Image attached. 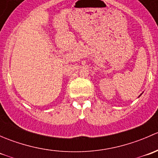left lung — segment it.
Instances as JSON below:
<instances>
[{
  "instance_id": "left-lung-1",
  "label": "left lung",
  "mask_w": 158,
  "mask_h": 158,
  "mask_svg": "<svg viewBox=\"0 0 158 158\" xmlns=\"http://www.w3.org/2000/svg\"><path fill=\"white\" fill-rule=\"evenodd\" d=\"M141 94H142V93H141ZM141 95H139V96H138V97H140V96H141Z\"/></svg>"
}]
</instances>
